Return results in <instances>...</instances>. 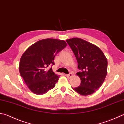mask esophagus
<instances>
[{
  "mask_svg": "<svg viewBox=\"0 0 124 124\" xmlns=\"http://www.w3.org/2000/svg\"><path fill=\"white\" fill-rule=\"evenodd\" d=\"M66 75L68 78H70L71 77H72V76H73V74L70 73L69 74H66V75Z\"/></svg>",
  "mask_w": 124,
  "mask_h": 124,
  "instance_id": "esophagus-1",
  "label": "esophagus"
}]
</instances>
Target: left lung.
<instances>
[{
	"mask_svg": "<svg viewBox=\"0 0 124 124\" xmlns=\"http://www.w3.org/2000/svg\"><path fill=\"white\" fill-rule=\"evenodd\" d=\"M78 63L80 71L77 75L81 84L72 88L82 95L93 94L103 84L107 73V60L100 49L95 45L79 38L67 39Z\"/></svg>",
	"mask_w": 124,
	"mask_h": 124,
	"instance_id": "obj_1",
	"label": "left lung"
}]
</instances>
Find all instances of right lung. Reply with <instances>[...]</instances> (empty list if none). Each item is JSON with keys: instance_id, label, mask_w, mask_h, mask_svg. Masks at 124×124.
Masks as SVG:
<instances>
[{"instance_id": "1", "label": "right lung", "mask_w": 124, "mask_h": 124, "mask_svg": "<svg viewBox=\"0 0 124 124\" xmlns=\"http://www.w3.org/2000/svg\"><path fill=\"white\" fill-rule=\"evenodd\" d=\"M67 46L64 40L46 39L29 47L20 60L19 70L25 84L32 93L42 95L55 87L60 75L53 71L54 58Z\"/></svg>"}]
</instances>
